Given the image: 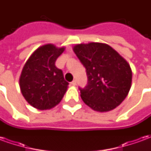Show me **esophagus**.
<instances>
[{
	"label": "esophagus",
	"mask_w": 151,
	"mask_h": 151,
	"mask_svg": "<svg viewBox=\"0 0 151 151\" xmlns=\"http://www.w3.org/2000/svg\"><path fill=\"white\" fill-rule=\"evenodd\" d=\"M71 85L72 86H76L77 85V81L76 80H73L72 82H71Z\"/></svg>",
	"instance_id": "esophagus-1"
}]
</instances>
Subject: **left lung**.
I'll return each instance as SVG.
<instances>
[{
	"label": "left lung",
	"mask_w": 151,
	"mask_h": 151,
	"mask_svg": "<svg viewBox=\"0 0 151 151\" xmlns=\"http://www.w3.org/2000/svg\"><path fill=\"white\" fill-rule=\"evenodd\" d=\"M73 50L86 68L88 78L85 88H79L83 102L100 112L119 106L131 88L129 64L106 43H80Z\"/></svg>",
	"instance_id": "obj_1"
}]
</instances>
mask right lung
Masks as SVG:
<instances>
[{
    "mask_svg": "<svg viewBox=\"0 0 151 151\" xmlns=\"http://www.w3.org/2000/svg\"><path fill=\"white\" fill-rule=\"evenodd\" d=\"M65 51L52 43L38 47L23 66L19 86L25 99L39 110H48L61 101L69 82L61 69L55 65L56 59Z\"/></svg>",
    "mask_w": 151,
    "mask_h": 151,
    "instance_id": "1",
    "label": "right lung"
}]
</instances>
